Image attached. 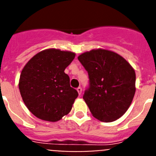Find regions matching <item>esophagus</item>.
I'll use <instances>...</instances> for the list:
<instances>
[{"mask_svg": "<svg viewBox=\"0 0 156 156\" xmlns=\"http://www.w3.org/2000/svg\"><path fill=\"white\" fill-rule=\"evenodd\" d=\"M77 91H78V94H79V95H81V94H82V88H81V87H78V88H77Z\"/></svg>", "mask_w": 156, "mask_h": 156, "instance_id": "obj_1", "label": "esophagus"}]
</instances>
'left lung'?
<instances>
[{
    "label": "left lung",
    "instance_id": "left-lung-1",
    "mask_svg": "<svg viewBox=\"0 0 156 156\" xmlns=\"http://www.w3.org/2000/svg\"><path fill=\"white\" fill-rule=\"evenodd\" d=\"M78 59L89 74L83 99L92 115L105 122L122 117L136 91V74L131 65L119 54L101 48L84 52Z\"/></svg>",
    "mask_w": 156,
    "mask_h": 156
}]
</instances>
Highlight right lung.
<instances>
[{
	"instance_id": "add662e5",
	"label": "right lung",
	"mask_w": 156,
	"mask_h": 156,
	"mask_svg": "<svg viewBox=\"0 0 156 156\" xmlns=\"http://www.w3.org/2000/svg\"><path fill=\"white\" fill-rule=\"evenodd\" d=\"M75 53L55 48L43 50L33 56L20 74L19 89L30 112L44 121H59L70 112L78 97L64 70Z\"/></svg>"
}]
</instances>
